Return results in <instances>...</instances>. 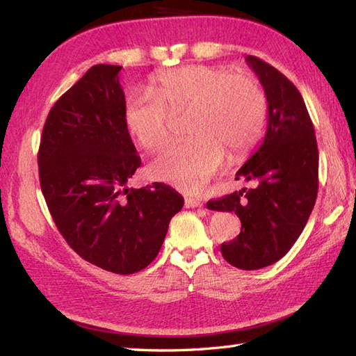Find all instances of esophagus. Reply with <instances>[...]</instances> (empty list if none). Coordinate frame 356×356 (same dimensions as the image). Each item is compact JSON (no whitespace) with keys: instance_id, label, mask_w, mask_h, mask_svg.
I'll list each match as a JSON object with an SVG mask.
<instances>
[{"instance_id":"1","label":"esophagus","mask_w":356,"mask_h":356,"mask_svg":"<svg viewBox=\"0 0 356 356\" xmlns=\"http://www.w3.org/2000/svg\"><path fill=\"white\" fill-rule=\"evenodd\" d=\"M185 207H186V208H200V207H203V202L199 200V199L186 197V199H185Z\"/></svg>"}]
</instances>
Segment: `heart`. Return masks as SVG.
Wrapping results in <instances>:
<instances>
[{
  "label": "heart",
  "instance_id": "1",
  "mask_svg": "<svg viewBox=\"0 0 356 356\" xmlns=\"http://www.w3.org/2000/svg\"><path fill=\"white\" fill-rule=\"evenodd\" d=\"M188 111L191 139L163 148L149 166L151 176L186 193H197L223 168L226 154L240 159L260 139L266 120L264 90L248 73L220 65H185L159 73L151 93L125 97L127 130L147 151L170 139V115Z\"/></svg>",
  "mask_w": 356,
  "mask_h": 356
}]
</instances>
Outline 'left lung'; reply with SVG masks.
I'll list each match as a JSON object with an SVG mask.
<instances>
[{"label":"left lung","mask_w":356,"mask_h":356,"mask_svg":"<svg viewBox=\"0 0 356 356\" xmlns=\"http://www.w3.org/2000/svg\"><path fill=\"white\" fill-rule=\"evenodd\" d=\"M246 63L268 99L263 143L236 174L255 188L209 200L207 207L238 216L240 234L220 251L232 266L254 270L278 261L303 232L318 193V147L297 87L260 58L246 56Z\"/></svg>","instance_id":"1"}]
</instances>
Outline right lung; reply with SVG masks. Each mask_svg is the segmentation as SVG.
Segmentation results:
<instances>
[{
  "mask_svg": "<svg viewBox=\"0 0 356 356\" xmlns=\"http://www.w3.org/2000/svg\"><path fill=\"white\" fill-rule=\"evenodd\" d=\"M120 69L93 65L59 97L42 128L38 166L53 222L73 251L128 275L156 259L184 197L161 182L127 186L140 157L124 122Z\"/></svg>",
  "mask_w": 356,
  "mask_h": 356,
  "instance_id": "add662e5",
  "label": "right lung"
}]
</instances>
